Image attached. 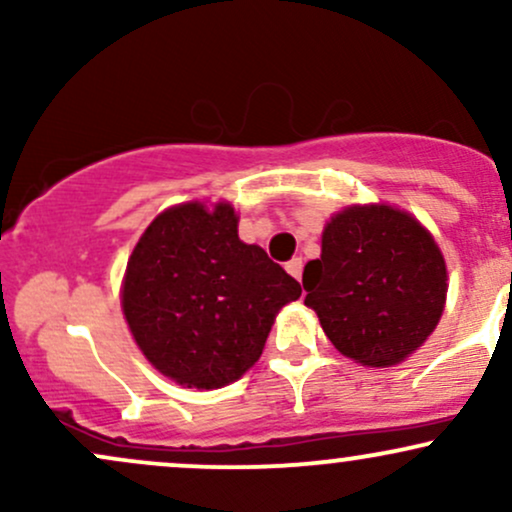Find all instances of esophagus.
<instances>
[{
    "instance_id": "esophagus-1",
    "label": "esophagus",
    "mask_w": 512,
    "mask_h": 512,
    "mask_svg": "<svg viewBox=\"0 0 512 512\" xmlns=\"http://www.w3.org/2000/svg\"><path fill=\"white\" fill-rule=\"evenodd\" d=\"M286 272H289L291 276H296V279H301V274H303V260H301V257H293V260L286 262Z\"/></svg>"
}]
</instances>
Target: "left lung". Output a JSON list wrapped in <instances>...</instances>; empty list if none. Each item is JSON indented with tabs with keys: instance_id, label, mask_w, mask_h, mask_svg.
Listing matches in <instances>:
<instances>
[{
	"instance_id": "8db88e82",
	"label": "left lung",
	"mask_w": 512,
	"mask_h": 512,
	"mask_svg": "<svg viewBox=\"0 0 512 512\" xmlns=\"http://www.w3.org/2000/svg\"><path fill=\"white\" fill-rule=\"evenodd\" d=\"M445 260L414 216L351 207L327 223L320 260L303 269L305 305L330 342L363 366H395L436 330Z\"/></svg>"
}]
</instances>
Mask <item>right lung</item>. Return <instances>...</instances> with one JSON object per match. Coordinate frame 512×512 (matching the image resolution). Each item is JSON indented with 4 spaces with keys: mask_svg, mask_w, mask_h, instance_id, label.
<instances>
[{
    "mask_svg": "<svg viewBox=\"0 0 512 512\" xmlns=\"http://www.w3.org/2000/svg\"><path fill=\"white\" fill-rule=\"evenodd\" d=\"M301 284L238 238L228 204L190 202L158 214L127 262L122 308L139 349L163 375L223 387L262 356L274 315Z\"/></svg>",
    "mask_w": 512,
    "mask_h": 512,
    "instance_id": "right-lung-1",
    "label": "right lung"
}]
</instances>
